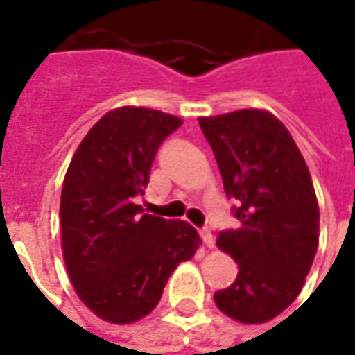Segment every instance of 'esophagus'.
<instances>
[{
	"label": "esophagus",
	"mask_w": 355,
	"mask_h": 355,
	"mask_svg": "<svg viewBox=\"0 0 355 355\" xmlns=\"http://www.w3.org/2000/svg\"><path fill=\"white\" fill-rule=\"evenodd\" d=\"M200 236H202V242L207 244L208 248H214V236H212L210 228H202L200 230Z\"/></svg>",
	"instance_id": "obj_1"
}]
</instances>
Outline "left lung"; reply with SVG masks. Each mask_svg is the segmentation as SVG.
Here are the masks:
<instances>
[{
	"instance_id": "left-lung-1",
	"label": "left lung",
	"mask_w": 355,
	"mask_h": 355,
	"mask_svg": "<svg viewBox=\"0 0 355 355\" xmlns=\"http://www.w3.org/2000/svg\"><path fill=\"white\" fill-rule=\"evenodd\" d=\"M198 125L240 223L218 232L216 244L236 260L239 276L214 302L244 324L268 322L296 300L316 256L320 210L310 171L268 111L202 116Z\"/></svg>"
}]
</instances>
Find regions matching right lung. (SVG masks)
I'll use <instances>...</instances> for the list:
<instances>
[{
	"label": "right lung",
	"instance_id": "right-lung-1",
	"mask_svg": "<svg viewBox=\"0 0 355 355\" xmlns=\"http://www.w3.org/2000/svg\"><path fill=\"white\" fill-rule=\"evenodd\" d=\"M182 121L121 107L87 132L61 191V244L71 284L107 322L131 324L159 304L168 276L200 239L191 224L145 214L135 198L164 139Z\"/></svg>",
	"mask_w": 355,
	"mask_h": 355
}]
</instances>
